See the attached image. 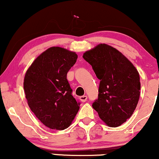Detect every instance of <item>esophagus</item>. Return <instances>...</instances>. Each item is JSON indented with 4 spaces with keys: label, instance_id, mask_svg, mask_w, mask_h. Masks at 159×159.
I'll use <instances>...</instances> for the list:
<instances>
[{
    "label": "esophagus",
    "instance_id": "34e87169",
    "mask_svg": "<svg viewBox=\"0 0 159 159\" xmlns=\"http://www.w3.org/2000/svg\"><path fill=\"white\" fill-rule=\"evenodd\" d=\"M80 100H81L82 102H85L87 100V95H82V96L80 97Z\"/></svg>",
    "mask_w": 159,
    "mask_h": 159
}]
</instances>
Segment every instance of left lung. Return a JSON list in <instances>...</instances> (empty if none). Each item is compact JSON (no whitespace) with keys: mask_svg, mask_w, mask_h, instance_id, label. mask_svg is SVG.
<instances>
[{"mask_svg":"<svg viewBox=\"0 0 159 159\" xmlns=\"http://www.w3.org/2000/svg\"><path fill=\"white\" fill-rule=\"evenodd\" d=\"M83 58L101 81L98 98L93 104V109L108 127L121 125L131 117L139 102V72L121 52L106 43L86 51Z\"/></svg>","mask_w":159,"mask_h":159,"instance_id":"8db88e82","label":"left lung"}]
</instances>
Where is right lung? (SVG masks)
<instances>
[{
    "mask_svg": "<svg viewBox=\"0 0 159 159\" xmlns=\"http://www.w3.org/2000/svg\"><path fill=\"white\" fill-rule=\"evenodd\" d=\"M75 52L49 47L40 54L25 73L24 89L30 110L46 127L66 129L79 110L66 74L75 64Z\"/></svg>",
    "mask_w": 159,
    "mask_h": 159,
    "instance_id": "add662e5",
    "label": "right lung"
}]
</instances>
